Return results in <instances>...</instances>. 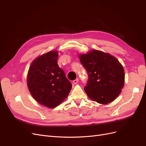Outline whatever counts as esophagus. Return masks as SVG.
I'll use <instances>...</instances> for the list:
<instances>
[{"mask_svg":"<svg viewBox=\"0 0 146 146\" xmlns=\"http://www.w3.org/2000/svg\"><path fill=\"white\" fill-rule=\"evenodd\" d=\"M78 82V78H77V79H76V80H73V83H74V84H76V83H77Z\"/></svg>","mask_w":146,"mask_h":146,"instance_id":"34e87169","label":"esophagus"}]
</instances>
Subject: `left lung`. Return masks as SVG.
<instances>
[{
  "label": "left lung",
  "instance_id": "left-lung-1",
  "mask_svg": "<svg viewBox=\"0 0 146 146\" xmlns=\"http://www.w3.org/2000/svg\"><path fill=\"white\" fill-rule=\"evenodd\" d=\"M80 63L88 74L85 91L92 100L107 104L119 95L124 85V70L109 54L93 50L80 55Z\"/></svg>",
  "mask_w": 146,
  "mask_h": 146
}]
</instances>
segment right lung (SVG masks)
Masks as SVG:
<instances>
[{"label":"right lung","mask_w":146,"mask_h":146,"mask_svg":"<svg viewBox=\"0 0 146 146\" xmlns=\"http://www.w3.org/2000/svg\"><path fill=\"white\" fill-rule=\"evenodd\" d=\"M58 52L51 51L35 60L29 68L27 85L33 98L48 108H54L68 97L72 84L57 63Z\"/></svg>","instance_id":"right-lung-1"}]
</instances>
